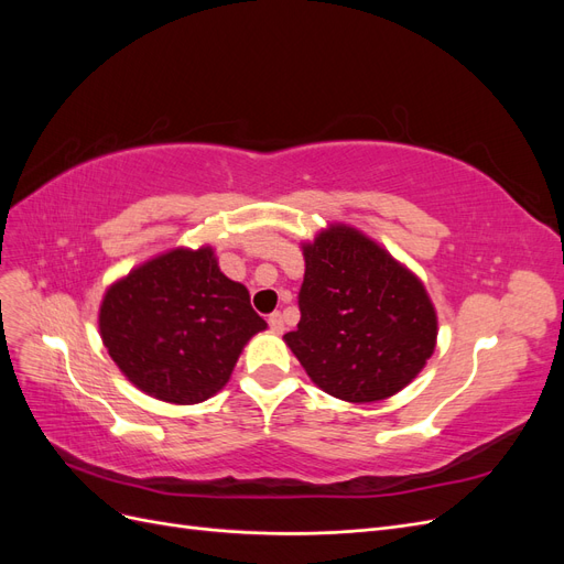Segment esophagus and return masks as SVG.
I'll return each instance as SVG.
<instances>
[{"label": "esophagus", "mask_w": 564, "mask_h": 564, "mask_svg": "<svg viewBox=\"0 0 564 564\" xmlns=\"http://www.w3.org/2000/svg\"><path fill=\"white\" fill-rule=\"evenodd\" d=\"M268 324H270V329L275 332V334H282V332H284V317H282V313H272V315L268 317Z\"/></svg>", "instance_id": "esophagus-1"}]
</instances>
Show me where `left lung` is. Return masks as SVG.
I'll return each mask as SVG.
<instances>
[{"instance_id":"1","label":"left lung","mask_w":564,"mask_h":564,"mask_svg":"<svg viewBox=\"0 0 564 564\" xmlns=\"http://www.w3.org/2000/svg\"><path fill=\"white\" fill-rule=\"evenodd\" d=\"M303 256L301 322L284 334L286 346L338 400L395 395L435 350L437 317L423 284L348 226L319 232Z\"/></svg>"}]
</instances>
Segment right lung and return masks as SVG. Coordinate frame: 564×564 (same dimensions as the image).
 I'll use <instances>...</instances> for the list:
<instances>
[{
  "instance_id": "obj_1",
  "label": "right lung",
  "mask_w": 564,
  "mask_h": 564,
  "mask_svg": "<svg viewBox=\"0 0 564 564\" xmlns=\"http://www.w3.org/2000/svg\"><path fill=\"white\" fill-rule=\"evenodd\" d=\"M100 338L148 395L197 404L230 379L247 340L265 329L247 286L220 272L209 247L174 249L115 282L98 315Z\"/></svg>"
}]
</instances>
